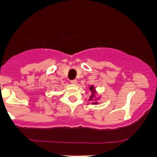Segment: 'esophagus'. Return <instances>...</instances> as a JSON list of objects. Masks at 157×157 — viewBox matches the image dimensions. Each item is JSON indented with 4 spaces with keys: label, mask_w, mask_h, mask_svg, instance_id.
<instances>
[{
    "label": "esophagus",
    "mask_w": 157,
    "mask_h": 157,
    "mask_svg": "<svg viewBox=\"0 0 157 157\" xmlns=\"http://www.w3.org/2000/svg\"><path fill=\"white\" fill-rule=\"evenodd\" d=\"M71 83H72V84H77V80H71Z\"/></svg>",
    "instance_id": "esophagus-1"
}]
</instances>
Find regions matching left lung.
I'll return each instance as SVG.
<instances>
[{
    "label": "left lung",
    "instance_id": "8db88e82",
    "mask_svg": "<svg viewBox=\"0 0 157 157\" xmlns=\"http://www.w3.org/2000/svg\"><path fill=\"white\" fill-rule=\"evenodd\" d=\"M89 90H90V92H91V94H90L88 100L90 101L91 103L93 104V105H98L99 102H98L97 101L100 100V99H102V96L98 94L94 85H90V86H89Z\"/></svg>",
    "mask_w": 157,
    "mask_h": 157
}]
</instances>
